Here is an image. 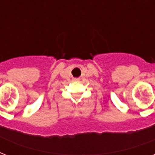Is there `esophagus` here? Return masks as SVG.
I'll use <instances>...</instances> for the list:
<instances>
[{
	"mask_svg": "<svg viewBox=\"0 0 155 155\" xmlns=\"http://www.w3.org/2000/svg\"><path fill=\"white\" fill-rule=\"evenodd\" d=\"M75 80H78V79H75Z\"/></svg>",
	"mask_w": 155,
	"mask_h": 155,
	"instance_id": "esophagus-1",
	"label": "esophagus"
}]
</instances>
